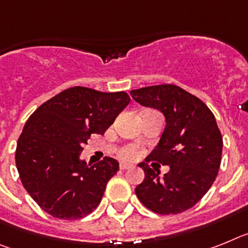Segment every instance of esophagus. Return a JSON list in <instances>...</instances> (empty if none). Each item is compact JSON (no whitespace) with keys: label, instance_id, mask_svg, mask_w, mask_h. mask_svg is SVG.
I'll return each mask as SVG.
<instances>
[{"label":"esophagus","instance_id":"34e87169","mask_svg":"<svg viewBox=\"0 0 248 248\" xmlns=\"http://www.w3.org/2000/svg\"><path fill=\"white\" fill-rule=\"evenodd\" d=\"M132 167V165H130V163H126V162H121L120 163V169L121 170H128Z\"/></svg>","mask_w":248,"mask_h":248}]
</instances>
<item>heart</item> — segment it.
<instances>
[{"label":"heart","mask_w":248,"mask_h":248,"mask_svg":"<svg viewBox=\"0 0 248 248\" xmlns=\"http://www.w3.org/2000/svg\"><path fill=\"white\" fill-rule=\"evenodd\" d=\"M141 154V150H140L137 146L135 145H128L124 146L121 151H120V157L124 158V160H135Z\"/></svg>","instance_id":"b5f03b06"}]
</instances>
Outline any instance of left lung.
<instances>
[{"mask_svg":"<svg viewBox=\"0 0 248 248\" xmlns=\"http://www.w3.org/2000/svg\"><path fill=\"white\" fill-rule=\"evenodd\" d=\"M131 96L146 107L160 109L166 127L146 163L145 180L136 196L155 214L177 215L193 207L215 182L222 156V135L204 102L176 85L132 90ZM156 160L170 166L163 179L148 166Z\"/></svg>","mask_w":248,"mask_h":248,"instance_id":"left-lung-1","label":"left lung"}]
</instances>
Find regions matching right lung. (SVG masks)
Returning a JSON list of instances; mask_svg holds the SVG:
<instances>
[{
    "instance_id": "1",
    "label": "right lung",
    "mask_w": 248,
    "mask_h": 248,
    "mask_svg": "<svg viewBox=\"0 0 248 248\" xmlns=\"http://www.w3.org/2000/svg\"><path fill=\"white\" fill-rule=\"evenodd\" d=\"M126 92L70 87L42 103L18 137L16 166L21 182L45 212L60 219L87 216L102 200L118 162L79 161L87 140L103 135L130 103Z\"/></svg>"
}]
</instances>
